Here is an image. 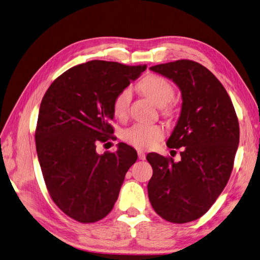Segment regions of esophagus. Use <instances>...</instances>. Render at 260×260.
<instances>
[{
  "label": "esophagus",
  "instance_id": "1",
  "mask_svg": "<svg viewBox=\"0 0 260 260\" xmlns=\"http://www.w3.org/2000/svg\"><path fill=\"white\" fill-rule=\"evenodd\" d=\"M138 155H139V159L140 160H144L145 159V153L143 152V151H138Z\"/></svg>",
  "mask_w": 260,
  "mask_h": 260
}]
</instances>
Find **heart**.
<instances>
[{"label":"heart","mask_w":260,"mask_h":260,"mask_svg":"<svg viewBox=\"0 0 260 260\" xmlns=\"http://www.w3.org/2000/svg\"><path fill=\"white\" fill-rule=\"evenodd\" d=\"M139 87L146 96L150 98L158 107H165L173 100V85L167 79L157 75H150L140 82ZM132 100V91L129 87L124 88L118 93L114 101V114L118 118L126 117ZM165 131L162 126L157 124H135L122 133V140L129 145L139 150H149L162 140Z\"/></svg>","instance_id":"heart-1"}]
</instances>
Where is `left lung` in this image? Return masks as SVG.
Wrapping results in <instances>:
<instances>
[{"label":"left lung","instance_id":"1","mask_svg":"<svg viewBox=\"0 0 260 260\" xmlns=\"http://www.w3.org/2000/svg\"><path fill=\"white\" fill-rule=\"evenodd\" d=\"M175 83L182 109L168 148L179 149L181 160L149 153L153 169L148 184L151 206L171 223L200 218L223 192L233 169L240 128L233 103L214 74L191 60L150 68Z\"/></svg>","mask_w":260,"mask_h":260}]
</instances>
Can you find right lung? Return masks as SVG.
Segmentation results:
<instances>
[{
	"label": "right lung",
	"instance_id": "add662e5",
	"mask_svg": "<svg viewBox=\"0 0 260 260\" xmlns=\"http://www.w3.org/2000/svg\"><path fill=\"white\" fill-rule=\"evenodd\" d=\"M146 66L93 60L68 69L42 99L35 132L42 174L54 204L79 223L109 214L136 150L118 143L116 152H96L114 134V101Z\"/></svg>",
	"mask_w": 260,
	"mask_h": 260
}]
</instances>
